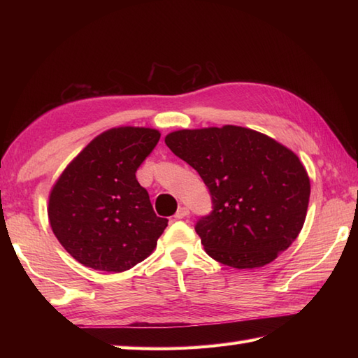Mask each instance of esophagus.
I'll return each mask as SVG.
<instances>
[{"instance_id":"esophagus-1","label":"esophagus","mask_w":358,"mask_h":358,"mask_svg":"<svg viewBox=\"0 0 358 358\" xmlns=\"http://www.w3.org/2000/svg\"><path fill=\"white\" fill-rule=\"evenodd\" d=\"M187 215H189V209L185 208V206H181V208H178L177 214H175V218H177V220H183V218H186Z\"/></svg>"}]
</instances>
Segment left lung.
<instances>
[{
	"instance_id": "1",
	"label": "left lung",
	"mask_w": 358,
	"mask_h": 358,
	"mask_svg": "<svg viewBox=\"0 0 358 358\" xmlns=\"http://www.w3.org/2000/svg\"><path fill=\"white\" fill-rule=\"evenodd\" d=\"M167 148L208 186L214 210L195 226L214 260L237 269L262 268L299 237L310 183L291 149L252 129H183Z\"/></svg>"
}]
</instances>
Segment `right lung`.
Wrapping results in <instances>:
<instances>
[{
	"label": "right lung",
	"instance_id": "obj_1",
	"mask_svg": "<svg viewBox=\"0 0 358 358\" xmlns=\"http://www.w3.org/2000/svg\"><path fill=\"white\" fill-rule=\"evenodd\" d=\"M157 129L121 126L100 134L67 164L49 195L53 234L75 260L123 272L148 258L167 226L135 172L159 140Z\"/></svg>",
	"mask_w": 358,
	"mask_h": 358
}]
</instances>
